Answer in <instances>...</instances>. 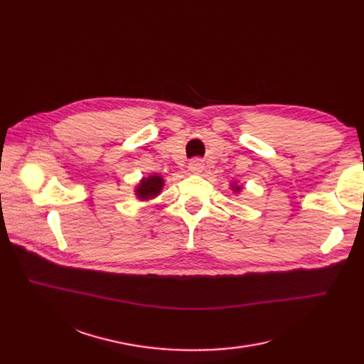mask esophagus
<instances>
[{
	"label": "esophagus",
	"mask_w": 364,
	"mask_h": 364,
	"mask_svg": "<svg viewBox=\"0 0 364 364\" xmlns=\"http://www.w3.org/2000/svg\"><path fill=\"white\" fill-rule=\"evenodd\" d=\"M188 168H189V171H191V173H201L203 168H204V164L201 163V160L196 159V160H193V161H189Z\"/></svg>",
	"instance_id": "obj_1"
}]
</instances>
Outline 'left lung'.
<instances>
[{"label": "left lung", "instance_id": "1", "mask_svg": "<svg viewBox=\"0 0 364 364\" xmlns=\"http://www.w3.org/2000/svg\"><path fill=\"white\" fill-rule=\"evenodd\" d=\"M240 189H241V186H235V185H234V191H235V193H238Z\"/></svg>", "mask_w": 364, "mask_h": 364}]
</instances>
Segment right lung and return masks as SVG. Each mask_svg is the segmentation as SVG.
<instances>
[{"label": "right lung", "mask_w": 364, "mask_h": 364, "mask_svg": "<svg viewBox=\"0 0 364 364\" xmlns=\"http://www.w3.org/2000/svg\"><path fill=\"white\" fill-rule=\"evenodd\" d=\"M164 185V181L159 175H151L149 178H144L136 189V196L141 200H148L154 198L155 196H159L161 188Z\"/></svg>", "instance_id": "obj_1"}]
</instances>
